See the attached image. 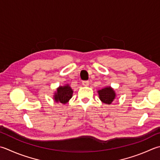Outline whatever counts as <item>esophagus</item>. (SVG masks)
<instances>
[{"instance_id":"esophagus-1","label":"esophagus","mask_w":160,"mask_h":160,"mask_svg":"<svg viewBox=\"0 0 160 160\" xmlns=\"http://www.w3.org/2000/svg\"><path fill=\"white\" fill-rule=\"evenodd\" d=\"M89 81L86 80V81H83V82H82V85L84 86V87H87L89 85Z\"/></svg>"}]
</instances>
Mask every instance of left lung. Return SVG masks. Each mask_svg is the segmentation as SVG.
I'll return each mask as SVG.
<instances>
[{
  "mask_svg": "<svg viewBox=\"0 0 160 160\" xmlns=\"http://www.w3.org/2000/svg\"><path fill=\"white\" fill-rule=\"evenodd\" d=\"M99 98L101 101L107 105H110L116 98V93L111 87H105L101 90L98 91Z\"/></svg>",
  "mask_w": 160,
  "mask_h": 160,
  "instance_id": "8db88e82",
  "label": "left lung"
}]
</instances>
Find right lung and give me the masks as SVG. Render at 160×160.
<instances>
[{
	"mask_svg": "<svg viewBox=\"0 0 160 160\" xmlns=\"http://www.w3.org/2000/svg\"><path fill=\"white\" fill-rule=\"evenodd\" d=\"M73 91L68 84L64 86H59L53 96V99L55 102L66 104L72 98Z\"/></svg>",
	"mask_w": 160,
	"mask_h": 160,
	"instance_id": "add662e5",
	"label": "right lung"
}]
</instances>
